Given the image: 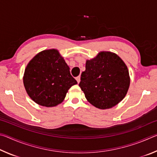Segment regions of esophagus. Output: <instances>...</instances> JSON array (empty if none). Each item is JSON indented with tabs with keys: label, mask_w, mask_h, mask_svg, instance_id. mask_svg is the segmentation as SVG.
<instances>
[{
	"label": "esophagus",
	"mask_w": 157,
	"mask_h": 157,
	"mask_svg": "<svg viewBox=\"0 0 157 157\" xmlns=\"http://www.w3.org/2000/svg\"><path fill=\"white\" fill-rule=\"evenodd\" d=\"M76 80H77V82H78V83H79V82H80V76L77 77Z\"/></svg>",
	"instance_id": "1"
}]
</instances>
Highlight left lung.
<instances>
[{
    "label": "left lung",
    "mask_w": 157,
    "mask_h": 157,
    "mask_svg": "<svg viewBox=\"0 0 157 157\" xmlns=\"http://www.w3.org/2000/svg\"><path fill=\"white\" fill-rule=\"evenodd\" d=\"M129 84L128 68L121 58L113 52L102 51L86 60L79 86L92 105L106 109L123 100Z\"/></svg>",
    "instance_id": "1"
}]
</instances>
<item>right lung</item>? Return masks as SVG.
I'll list each match as a JSON object with an SVG mask.
<instances>
[{
    "label": "right lung",
    "instance_id": "add662e5",
    "mask_svg": "<svg viewBox=\"0 0 157 157\" xmlns=\"http://www.w3.org/2000/svg\"><path fill=\"white\" fill-rule=\"evenodd\" d=\"M77 84L56 49L45 50L36 55L26 66L23 75L29 96L36 104L46 107L62 103L68 90Z\"/></svg>",
    "mask_w": 157,
    "mask_h": 157
}]
</instances>
